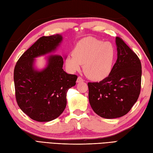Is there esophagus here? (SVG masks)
<instances>
[{
    "label": "esophagus",
    "mask_w": 153,
    "mask_h": 153,
    "mask_svg": "<svg viewBox=\"0 0 153 153\" xmlns=\"http://www.w3.org/2000/svg\"><path fill=\"white\" fill-rule=\"evenodd\" d=\"M83 82V79L82 77H81L80 76H79L77 77V83H80V82Z\"/></svg>",
    "instance_id": "1"
}]
</instances>
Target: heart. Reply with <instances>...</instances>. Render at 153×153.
<instances>
[{
  "mask_svg": "<svg viewBox=\"0 0 153 153\" xmlns=\"http://www.w3.org/2000/svg\"><path fill=\"white\" fill-rule=\"evenodd\" d=\"M114 56V48L111 43L88 37L77 43L73 54L67 57L66 64L71 71H78L83 64V71L87 77L102 80L111 72Z\"/></svg>",
  "mask_w": 153,
  "mask_h": 153,
  "instance_id": "1",
  "label": "heart"
}]
</instances>
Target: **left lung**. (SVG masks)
<instances>
[{"label": "left lung", "mask_w": 153, "mask_h": 153, "mask_svg": "<svg viewBox=\"0 0 153 153\" xmlns=\"http://www.w3.org/2000/svg\"><path fill=\"white\" fill-rule=\"evenodd\" d=\"M118 58L109 76L99 82H89V100L97 114L104 118L126 115L141 91V64L137 55L122 38L116 37Z\"/></svg>", "instance_id": "8db88e82"}]
</instances>
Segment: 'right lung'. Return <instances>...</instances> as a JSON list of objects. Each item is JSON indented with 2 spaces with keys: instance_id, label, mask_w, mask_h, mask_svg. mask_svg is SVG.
Wrapping results in <instances>:
<instances>
[{
  "instance_id": "obj_1",
  "label": "right lung",
  "mask_w": 153,
  "mask_h": 153,
  "mask_svg": "<svg viewBox=\"0 0 153 153\" xmlns=\"http://www.w3.org/2000/svg\"><path fill=\"white\" fill-rule=\"evenodd\" d=\"M62 40L61 35L40 37L19 58L14 71L18 105L32 120L49 122L58 118L66 106V93L76 85V75L62 69L61 56H50L42 71L34 70V58L54 51Z\"/></svg>"
}]
</instances>
